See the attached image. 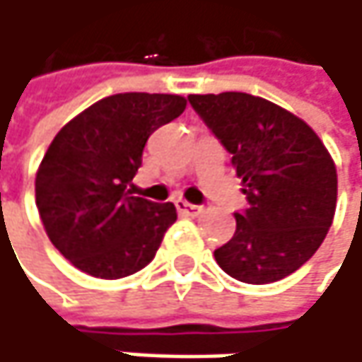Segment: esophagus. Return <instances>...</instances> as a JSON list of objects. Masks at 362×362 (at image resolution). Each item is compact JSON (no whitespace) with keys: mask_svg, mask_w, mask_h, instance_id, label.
<instances>
[{"mask_svg":"<svg viewBox=\"0 0 362 362\" xmlns=\"http://www.w3.org/2000/svg\"><path fill=\"white\" fill-rule=\"evenodd\" d=\"M176 209L184 214V216H199L203 209L199 207V205H192V203H188V201H184V199H178L176 201Z\"/></svg>","mask_w":362,"mask_h":362,"instance_id":"obj_1","label":"esophagus"}]
</instances>
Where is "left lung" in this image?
I'll return each instance as SVG.
<instances>
[{"label": "left lung", "mask_w": 362, "mask_h": 362, "mask_svg": "<svg viewBox=\"0 0 362 362\" xmlns=\"http://www.w3.org/2000/svg\"><path fill=\"white\" fill-rule=\"evenodd\" d=\"M188 103L233 155L247 209L214 255L237 281L266 285L296 272L327 237L337 203L335 163L317 132L283 107L243 92Z\"/></svg>", "instance_id": "8db88e82"}]
</instances>
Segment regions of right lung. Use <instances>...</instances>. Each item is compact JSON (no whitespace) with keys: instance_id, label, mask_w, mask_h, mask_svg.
<instances>
[{"instance_id":"add662e5","label":"right lung","mask_w":362,"mask_h":362,"mask_svg":"<svg viewBox=\"0 0 362 362\" xmlns=\"http://www.w3.org/2000/svg\"><path fill=\"white\" fill-rule=\"evenodd\" d=\"M184 109L176 94H115L54 136L37 170L35 203L52 245L81 272L123 279L155 257L176 207L134 197L129 186L148 136Z\"/></svg>"}]
</instances>
